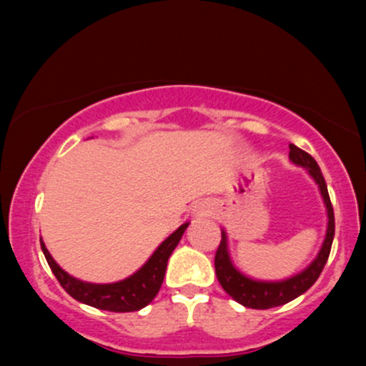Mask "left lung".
I'll return each instance as SVG.
<instances>
[{"label":"left lung","instance_id":"obj_1","mask_svg":"<svg viewBox=\"0 0 366 366\" xmlns=\"http://www.w3.org/2000/svg\"><path fill=\"white\" fill-rule=\"evenodd\" d=\"M289 158L296 165L305 167L310 172V175L315 179V182L320 187L322 197L325 201L327 215H329V225H327V236L323 241V246L318 253L315 262L305 268L301 274L291 277L287 280H280V282H262V280H253L249 277L242 275L241 272L234 268L232 262L229 258V251H227V236L222 230V241L218 244V249L215 253V274L218 282H220L224 291L229 294L232 300L241 303L246 308L253 310H268L274 306H280L289 303V301L296 300L297 296L308 291L312 285L317 282L320 277L323 267H325L327 259H329L332 241H334L335 232V220H334V208H332L329 191H327L325 179H323L320 167L315 162L312 154L306 151L300 149L297 146L289 144Z\"/></svg>","mask_w":366,"mask_h":366}]
</instances>
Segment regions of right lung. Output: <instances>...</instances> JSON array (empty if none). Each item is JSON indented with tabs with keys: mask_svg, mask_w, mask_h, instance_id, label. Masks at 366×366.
Masks as SVG:
<instances>
[{
	"mask_svg": "<svg viewBox=\"0 0 366 366\" xmlns=\"http://www.w3.org/2000/svg\"><path fill=\"white\" fill-rule=\"evenodd\" d=\"M187 225L189 224L180 225L170 237H167L146 262L144 267L139 268L136 274L115 284H89L74 279L72 275H69L58 267L49 251L46 249L43 241H41V249H43L46 262H48L56 280L74 300L81 301L84 305L94 306L98 310H107V312H137V310L148 306L158 294L163 277H165L167 262H169L172 251L179 244Z\"/></svg>",
	"mask_w": 366,
	"mask_h": 366,
	"instance_id": "right-lung-1",
	"label": "right lung"
}]
</instances>
